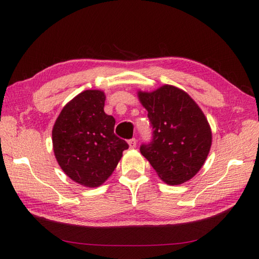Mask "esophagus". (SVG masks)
<instances>
[{
    "mask_svg": "<svg viewBox=\"0 0 259 259\" xmlns=\"http://www.w3.org/2000/svg\"><path fill=\"white\" fill-rule=\"evenodd\" d=\"M128 144H129V147H130V148H135L136 145H137V139L131 138V139L128 140Z\"/></svg>",
    "mask_w": 259,
    "mask_h": 259,
    "instance_id": "obj_1",
    "label": "esophagus"
}]
</instances>
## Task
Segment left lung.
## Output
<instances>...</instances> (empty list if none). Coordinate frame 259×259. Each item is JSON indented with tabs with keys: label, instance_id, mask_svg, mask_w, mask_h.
I'll return each mask as SVG.
<instances>
[{
	"label": "left lung",
	"instance_id": "8db88e82",
	"mask_svg": "<svg viewBox=\"0 0 259 259\" xmlns=\"http://www.w3.org/2000/svg\"><path fill=\"white\" fill-rule=\"evenodd\" d=\"M153 138L140 146L159 177L170 185L190 181L202 168L211 147V129L194 100L174 85L139 91Z\"/></svg>",
	"mask_w": 259,
	"mask_h": 259
}]
</instances>
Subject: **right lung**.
<instances>
[{"label": "right lung", "mask_w": 259, "mask_h": 259, "mask_svg": "<svg viewBox=\"0 0 259 259\" xmlns=\"http://www.w3.org/2000/svg\"><path fill=\"white\" fill-rule=\"evenodd\" d=\"M105 94L85 90L65 105L52 129L57 162L67 176L87 187L100 186L116 168L125 140L114 134L115 119L104 112Z\"/></svg>", "instance_id": "right-lung-1"}]
</instances>
